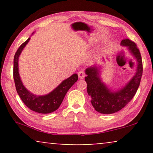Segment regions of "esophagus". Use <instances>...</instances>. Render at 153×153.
<instances>
[{"instance_id":"obj_1","label":"esophagus","mask_w":153,"mask_h":153,"mask_svg":"<svg viewBox=\"0 0 153 153\" xmlns=\"http://www.w3.org/2000/svg\"><path fill=\"white\" fill-rule=\"evenodd\" d=\"M78 76H79V77L81 79H82L84 78V77L85 76V74L84 71H83V70L79 71V72H78Z\"/></svg>"}]
</instances>
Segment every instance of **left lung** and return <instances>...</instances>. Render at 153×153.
Returning a JSON list of instances; mask_svg holds the SVG:
<instances>
[{
  "instance_id": "1",
  "label": "left lung",
  "mask_w": 153,
  "mask_h": 153,
  "mask_svg": "<svg viewBox=\"0 0 153 153\" xmlns=\"http://www.w3.org/2000/svg\"><path fill=\"white\" fill-rule=\"evenodd\" d=\"M121 46L127 47L137 62L135 74L129 82L121 88L114 91L108 88L100 77L101 66L95 65L85 70V81L87 83V92L91 97L92 105L97 112L111 114L124 108L137 93L143 73V64L140 51L137 45L129 39L121 41Z\"/></svg>"
}]
</instances>
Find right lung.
I'll return each instance as SVG.
<instances>
[{
	"instance_id": "1",
	"label": "right lung",
	"mask_w": 153,
	"mask_h": 153,
	"mask_svg": "<svg viewBox=\"0 0 153 153\" xmlns=\"http://www.w3.org/2000/svg\"><path fill=\"white\" fill-rule=\"evenodd\" d=\"M30 37L22 44L16 51L14 58L13 77L19 96L27 107L39 114H50L57 110L61 104L69 89L78 80V75L74 74L62 81L51 93L45 95H35L23 85L19 72V58Z\"/></svg>"
}]
</instances>
